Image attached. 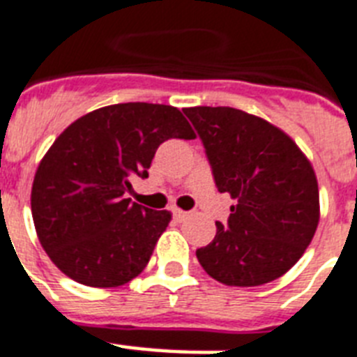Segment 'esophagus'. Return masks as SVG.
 I'll list each match as a JSON object with an SVG mask.
<instances>
[{"label": "esophagus", "mask_w": 357, "mask_h": 357, "mask_svg": "<svg viewBox=\"0 0 357 357\" xmlns=\"http://www.w3.org/2000/svg\"><path fill=\"white\" fill-rule=\"evenodd\" d=\"M187 216H188V213H185V211H181V208H174V218L178 220V222H183Z\"/></svg>", "instance_id": "1"}]
</instances>
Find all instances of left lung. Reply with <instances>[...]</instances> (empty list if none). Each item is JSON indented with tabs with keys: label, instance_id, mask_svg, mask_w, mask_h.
I'll return each instance as SVG.
<instances>
[{
	"label": "left lung",
	"instance_id": "obj_1",
	"mask_svg": "<svg viewBox=\"0 0 357 357\" xmlns=\"http://www.w3.org/2000/svg\"><path fill=\"white\" fill-rule=\"evenodd\" d=\"M204 141L220 192L236 202L227 225L196 251L225 286H262L294 268L319 225V187L310 159L266 119L229 106L185 108Z\"/></svg>",
	"mask_w": 357,
	"mask_h": 357
}]
</instances>
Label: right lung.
<instances>
[{
    "label": "right lung",
    "instance_id": "add662e5",
    "mask_svg": "<svg viewBox=\"0 0 357 357\" xmlns=\"http://www.w3.org/2000/svg\"><path fill=\"white\" fill-rule=\"evenodd\" d=\"M183 113L149 102L86 113L45 152L31 188L38 240L63 275L91 288H117L149 264L170 211L124 198L133 176L146 178L167 139H194Z\"/></svg>",
    "mask_w": 357,
    "mask_h": 357
}]
</instances>
